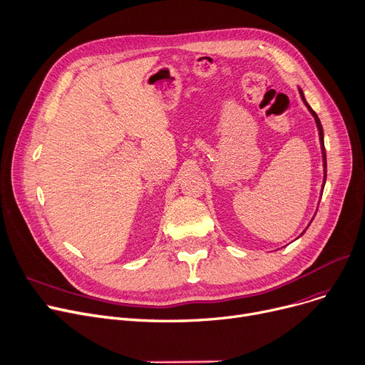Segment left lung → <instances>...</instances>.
<instances>
[{
	"mask_svg": "<svg viewBox=\"0 0 365 365\" xmlns=\"http://www.w3.org/2000/svg\"><path fill=\"white\" fill-rule=\"evenodd\" d=\"M299 92H300V96H302V99H303V102H304V106L307 107V110L310 111V114L314 115V118H315V121H317V126H318V130H319V143H321V151H322V165H324V184H322V187L325 185V178H327V154H325V147H324V130H322V125H321V121H319V117L317 115V113L310 108V106L309 103L306 102V99H304V95H303V91L302 89H299ZM304 233V232H303ZM302 233V235H303Z\"/></svg>",
	"mask_w": 365,
	"mask_h": 365,
	"instance_id": "8db88e82",
	"label": "left lung"
}]
</instances>
